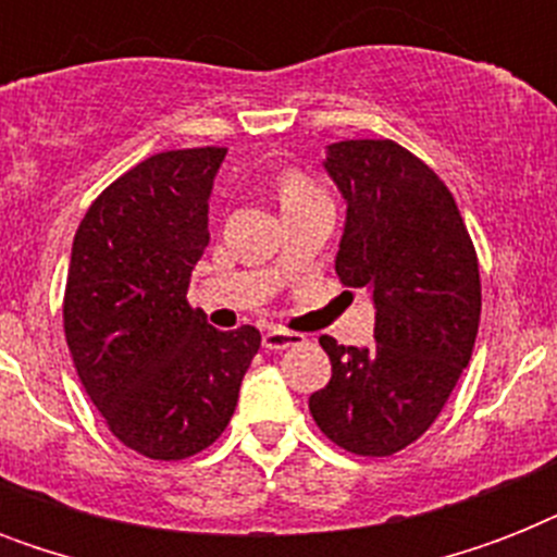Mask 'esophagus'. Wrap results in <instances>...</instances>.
I'll use <instances>...</instances> for the list:
<instances>
[{
    "mask_svg": "<svg viewBox=\"0 0 557 557\" xmlns=\"http://www.w3.org/2000/svg\"><path fill=\"white\" fill-rule=\"evenodd\" d=\"M304 344V335L297 332H286L280 326H271V330L262 332V347L265 349H288V347H300Z\"/></svg>",
    "mask_w": 557,
    "mask_h": 557,
    "instance_id": "obj_1",
    "label": "esophagus"
}]
</instances>
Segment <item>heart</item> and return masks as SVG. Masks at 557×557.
I'll return each mask as SVG.
<instances>
[{"instance_id":"obj_1","label":"heart","mask_w":557,"mask_h":557,"mask_svg":"<svg viewBox=\"0 0 557 557\" xmlns=\"http://www.w3.org/2000/svg\"><path fill=\"white\" fill-rule=\"evenodd\" d=\"M277 196L283 210L304 208V205H314V201H326L312 178L297 173V170H288V173H283L277 178Z\"/></svg>"}]
</instances>
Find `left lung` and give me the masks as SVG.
<instances>
[{
    "label": "left lung",
    "mask_w": 557,
    "mask_h": 557,
    "mask_svg": "<svg viewBox=\"0 0 557 557\" xmlns=\"http://www.w3.org/2000/svg\"><path fill=\"white\" fill-rule=\"evenodd\" d=\"M323 168L347 201L335 271L370 292L375 344L323 335L332 379L309 410L349 454L389 457L431 428L471 361L480 265L445 182L396 141L330 144Z\"/></svg>",
    "instance_id": "obj_1"
}]
</instances>
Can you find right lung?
<instances>
[{"mask_svg": "<svg viewBox=\"0 0 557 557\" xmlns=\"http://www.w3.org/2000/svg\"><path fill=\"white\" fill-rule=\"evenodd\" d=\"M225 147L150 156L86 210L65 277L63 326L109 431L150 459H187L222 436L260 332H219L187 304L208 248V199Z\"/></svg>", "mask_w": 557, "mask_h": 557, "instance_id": "obj_1", "label": "right lung"}]
</instances>
